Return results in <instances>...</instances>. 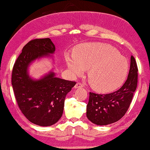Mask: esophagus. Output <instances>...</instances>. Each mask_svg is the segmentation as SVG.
<instances>
[{"label": "esophagus", "instance_id": "1", "mask_svg": "<svg viewBox=\"0 0 150 150\" xmlns=\"http://www.w3.org/2000/svg\"><path fill=\"white\" fill-rule=\"evenodd\" d=\"M84 86L83 83H81L80 82H78L76 84L75 86V88H79V87H83Z\"/></svg>", "mask_w": 150, "mask_h": 150}]
</instances>
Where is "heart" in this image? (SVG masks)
Instances as JSON below:
<instances>
[{
  "label": "heart",
  "instance_id": "1",
  "mask_svg": "<svg viewBox=\"0 0 150 150\" xmlns=\"http://www.w3.org/2000/svg\"><path fill=\"white\" fill-rule=\"evenodd\" d=\"M72 76L82 75L88 69V80L93 89L109 92L117 89L125 81L129 63L127 59L110 45L86 43L75 48L74 55L66 56Z\"/></svg>",
  "mask_w": 150,
  "mask_h": 150
}]
</instances>
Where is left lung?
Returning a JSON list of instances; mask_svg holds the SVG:
<instances>
[{
	"instance_id": "1",
	"label": "left lung",
	"mask_w": 150,
	"mask_h": 150,
	"mask_svg": "<svg viewBox=\"0 0 150 150\" xmlns=\"http://www.w3.org/2000/svg\"><path fill=\"white\" fill-rule=\"evenodd\" d=\"M137 83L138 67L134 57L131 55L127 79L120 89L108 94L89 92L87 118L98 125H108L120 120L129 108Z\"/></svg>"
}]
</instances>
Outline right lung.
Listing matches in <instances>:
<instances>
[{"instance_id":"right-lung-1","label":"right lung","mask_w":150,"mask_h":150,"mask_svg":"<svg viewBox=\"0 0 150 150\" xmlns=\"http://www.w3.org/2000/svg\"><path fill=\"white\" fill-rule=\"evenodd\" d=\"M49 38H36L23 47L13 64L12 84L19 109L31 123L50 126L63 115L64 99L76 81L55 77L50 72L39 80H33L27 74V67L33 61L55 52Z\"/></svg>"}]
</instances>
